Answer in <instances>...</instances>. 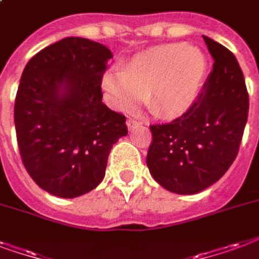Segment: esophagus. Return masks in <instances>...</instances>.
<instances>
[{"mask_svg":"<svg viewBox=\"0 0 259 259\" xmlns=\"http://www.w3.org/2000/svg\"><path fill=\"white\" fill-rule=\"evenodd\" d=\"M141 124H142V122L139 121V120H135V118L130 117L127 120V125H128V128H130V130H134V128L139 127Z\"/></svg>","mask_w":259,"mask_h":259,"instance_id":"1","label":"esophagus"}]
</instances>
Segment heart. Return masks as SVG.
Instances as JSON below:
<instances>
[{
  "label": "heart",
  "instance_id": "heart-1",
  "mask_svg": "<svg viewBox=\"0 0 259 259\" xmlns=\"http://www.w3.org/2000/svg\"><path fill=\"white\" fill-rule=\"evenodd\" d=\"M205 73L206 58L199 49L162 45L137 54L124 69L106 72L102 89L120 110L138 108L149 94L151 113L174 117L194 105Z\"/></svg>",
  "mask_w": 259,
  "mask_h": 259
}]
</instances>
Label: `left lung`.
Here are the masks:
<instances>
[{
	"label": "left lung",
	"instance_id": "8db88e82",
	"mask_svg": "<svg viewBox=\"0 0 259 259\" xmlns=\"http://www.w3.org/2000/svg\"><path fill=\"white\" fill-rule=\"evenodd\" d=\"M203 39L214 64L202 93L180 117L150 125L149 170L176 194H196L223 178L247 122L248 93L238 60L219 42Z\"/></svg>",
	"mask_w": 259,
	"mask_h": 259
}]
</instances>
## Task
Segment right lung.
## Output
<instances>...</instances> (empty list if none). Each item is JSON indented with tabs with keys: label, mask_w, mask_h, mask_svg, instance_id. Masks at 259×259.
I'll list each match as a JSON object with an SVG mask.
<instances>
[{
	"label": "right lung",
	"mask_w": 259,
	"mask_h": 259,
	"mask_svg": "<svg viewBox=\"0 0 259 259\" xmlns=\"http://www.w3.org/2000/svg\"><path fill=\"white\" fill-rule=\"evenodd\" d=\"M106 46L65 38L27 63L15 100L21 161L42 190L76 198L105 176L109 153L128 134L125 116L102 102Z\"/></svg>",
	"instance_id": "add662e5"
}]
</instances>
